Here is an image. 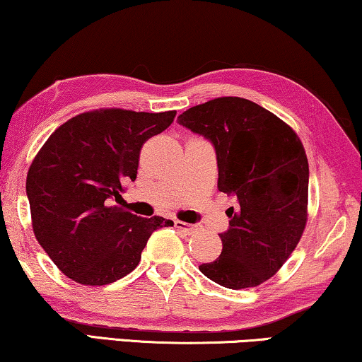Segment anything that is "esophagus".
Masks as SVG:
<instances>
[{
  "mask_svg": "<svg viewBox=\"0 0 362 362\" xmlns=\"http://www.w3.org/2000/svg\"><path fill=\"white\" fill-rule=\"evenodd\" d=\"M175 228H177V230H182V231H185L187 234H190V233L195 231V226H193V225H188V223L179 221V220L175 221Z\"/></svg>",
  "mask_w": 362,
  "mask_h": 362,
  "instance_id": "obj_1",
  "label": "esophagus"
}]
</instances>
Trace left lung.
Returning a JSON list of instances; mask_svg holds the SVG:
<instances>
[{"instance_id":"1","label":"left lung","mask_w":362,"mask_h":362,"mask_svg":"<svg viewBox=\"0 0 362 362\" xmlns=\"http://www.w3.org/2000/svg\"><path fill=\"white\" fill-rule=\"evenodd\" d=\"M179 124L216 151L218 190L236 198L223 251L200 271L226 288L257 287L297 247L307 225L308 160L300 137L254 101L221 96L183 111Z\"/></svg>"}]
</instances>
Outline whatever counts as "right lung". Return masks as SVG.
I'll return each instance as SVG.
<instances>
[{
    "instance_id": "add662e5",
    "label": "right lung",
    "mask_w": 362,
    "mask_h": 362,
    "mask_svg": "<svg viewBox=\"0 0 362 362\" xmlns=\"http://www.w3.org/2000/svg\"><path fill=\"white\" fill-rule=\"evenodd\" d=\"M177 111H86L59 126L29 167L26 193L33 231L55 266L83 285H106L136 269L147 239L174 221L141 218L121 206L123 183L136 180L149 137Z\"/></svg>"
}]
</instances>
